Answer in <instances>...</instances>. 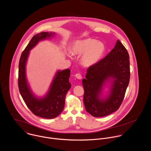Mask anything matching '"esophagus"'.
Listing matches in <instances>:
<instances>
[{
    "instance_id": "1",
    "label": "esophagus",
    "mask_w": 151,
    "mask_h": 151,
    "mask_svg": "<svg viewBox=\"0 0 151 151\" xmlns=\"http://www.w3.org/2000/svg\"><path fill=\"white\" fill-rule=\"evenodd\" d=\"M75 76H76V77L77 78H78V79H81L82 78V76H81V74L80 73H77L76 75H75Z\"/></svg>"
}]
</instances>
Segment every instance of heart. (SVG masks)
Instances as JSON below:
<instances>
[{"label":"heart","instance_id":"b5f03b06","mask_svg":"<svg viewBox=\"0 0 151 151\" xmlns=\"http://www.w3.org/2000/svg\"><path fill=\"white\" fill-rule=\"evenodd\" d=\"M105 50L104 44L95 39L86 38L74 42L70 47L73 55H81L83 65L89 66L97 63L102 56Z\"/></svg>","mask_w":151,"mask_h":151}]
</instances>
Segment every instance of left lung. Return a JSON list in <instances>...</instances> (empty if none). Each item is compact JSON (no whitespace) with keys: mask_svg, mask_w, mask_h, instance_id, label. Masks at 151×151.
Instances as JSON below:
<instances>
[{"mask_svg":"<svg viewBox=\"0 0 151 151\" xmlns=\"http://www.w3.org/2000/svg\"><path fill=\"white\" fill-rule=\"evenodd\" d=\"M129 59L127 49L118 40L104 58L88 68L86 78L83 80L84 104L86 111L92 116L104 117L120 108L129 84ZM110 78H114L111 94L106 100H101V87Z\"/></svg>","mask_w":151,"mask_h":151,"instance_id":"1","label":"left lung"}]
</instances>
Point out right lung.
<instances>
[{"mask_svg": "<svg viewBox=\"0 0 151 151\" xmlns=\"http://www.w3.org/2000/svg\"><path fill=\"white\" fill-rule=\"evenodd\" d=\"M54 33L41 32L34 35L22 53L19 65L18 86L22 98L29 109L35 115L45 118L53 119L58 116L65 107V97L71 88L69 83L70 70L59 71L53 80L50 90L43 99L36 98L30 91L25 78V63L29 51L38 41L49 38Z\"/></svg>", "mask_w": 151, "mask_h": 151, "instance_id": "1", "label": "right lung"}]
</instances>
